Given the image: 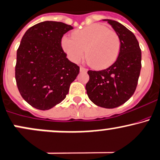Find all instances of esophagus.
<instances>
[{"instance_id":"obj_1","label":"esophagus","mask_w":160,"mask_h":160,"mask_svg":"<svg viewBox=\"0 0 160 160\" xmlns=\"http://www.w3.org/2000/svg\"><path fill=\"white\" fill-rule=\"evenodd\" d=\"M87 68H83V67H80V72H87Z\"/></svg>"}]
</instances>
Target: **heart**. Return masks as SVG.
<instances>
[{
    "label": "heart",
    "instance_id": "b5f03b06",
    "mask_svg": "<svg viewBox=\"0 0 160 160\" xmlns=\"http://www.w3.org/2000/svg\"><path fill=\"white\" fill-rule=\"evenodd\" d=\"M61 47L71 61L80 62L86 58L96 68L111 65L116 61L121 49V39L115 32L106 26L92 24L73 33V37L63 36Z\"/></svg>",
    "mask_w": 160,
    "mask_h": 160
}]
</instances>
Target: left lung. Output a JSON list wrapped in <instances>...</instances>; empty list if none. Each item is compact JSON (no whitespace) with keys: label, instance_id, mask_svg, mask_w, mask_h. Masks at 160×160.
Masks as SVG:
<instances>
[{"label":"left lung","instance_id":"obj_1","mask_svg":"<svg viewBox=\"0 0 160 160\" xmlns=\"http://www.w3.org/2000/svg\"><path fill=\"white\" fill-rule=\"evenodd\" d=\"M107 21L121 39V49L112 65L102 71H89L86 84L89 99L96 106L114 108L134 94L141 69V50L134 33L117 21Z\"/></svg>","mask_w":160,"mask_h":160}]
</instances>
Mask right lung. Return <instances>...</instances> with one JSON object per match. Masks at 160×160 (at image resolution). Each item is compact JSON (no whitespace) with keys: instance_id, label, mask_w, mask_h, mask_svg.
<instances>
[{"instance_id":"obj_1","label":"right lung","mask_w":160,"mask_h":160,"mask_svg":"<svg viewBox=\"0 0 160 160\" xmlns=\"http://www.w3.org/2000/svg\"><path fill=\"white\" fill-rule=\"evenodd\" d=\"M73 26L44 21L26 32L17 52L15 78L20 93L30 106L48 110L69 92L80 68L67 58L61 38Z\"/></svg>"}]
</instances>
